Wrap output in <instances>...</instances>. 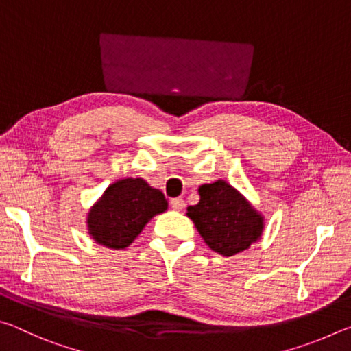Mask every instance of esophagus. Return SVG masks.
<instances>
[{"instance_id": "34e87169", "label": "esophagus", "mask_w": 351, "mask_h": 351, "mask_svg": "<svg viewBox=\"0 0 351 351\" xmlns=\"http://www.w3.org/2000/svg\"><path fill=\"white\" fill-rule=\"evenodd\" d=\"M170 206L173 210H182L184 209V199L182 198H173L170 201Z\"/></svg>"}]
</instances>
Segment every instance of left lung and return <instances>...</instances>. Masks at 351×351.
I'll use <instances>...</instances> for the list:
<instances>
[{
	"label": "left lung",
	"mask_w": 351,
	"mask_h": 351,
	"mask_svg": "<svg viewBox=\"0 0 351 351\" xmlns=\"http://www.w3.org/2000/svg\"><path fill=\"white\" fill-rule=\"evenodd\" d=\"M199 203L187 207L186 215L212 251L230 257L261 239L265 217L245 195L228 181L217 180L198 187Z\"/></svg>",
	"instance_id": "left-lung-1"
}]
</instances>
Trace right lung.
Here are the masks:
<instances>
[{
	"mask_svg": "<svg viewBox=\"0 0 351 351\" xmlns=\"http://www.w3.org/2000/svg\"><path fill=\"white\" fill-rule=\"evenodd\" d=\"M159 189L142 178H122L110 184L86 215L88 235L100 246L125 249L153 217L167 210Z\"/></svg>",
	"mask_w": 351,
	"mask_h": 351,
	"instance_id": "right-lung-1",
	"label": "right lung"
}]
</instances>
